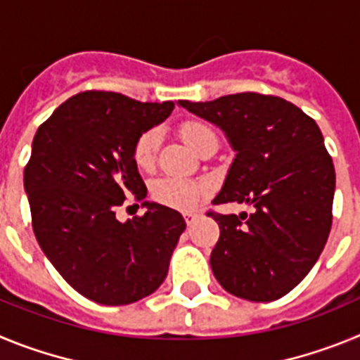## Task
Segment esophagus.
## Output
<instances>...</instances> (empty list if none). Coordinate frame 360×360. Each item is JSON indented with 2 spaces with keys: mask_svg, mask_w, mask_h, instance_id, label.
I'll use <instances>...</instances> for the list:
<instances>
[{
  "mask_svg": "<svg viewBox=\"0 0 360 360\" xmlns=\"http://www.w3.org/2000/svg\"><path fill=\"white\" fill-rule=\"evenodd\" d=\"M184 218H186V224L187 225H193L196 221V219L200 218V212H195V211H187L184 212Z\"/></svg>",
  "mask_w": 360,
  "mask_h": 360,
  "instance_id": "esophagus-1",
  "label": "esophagus"
}]
</instances>
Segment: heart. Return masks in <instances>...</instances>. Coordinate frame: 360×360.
Returning a JSON list of instances; mask_svg holds the SVG:
<instances>
[{"label":"heart","instance_id":"obj_1","mask_svg":"<svg viewBox=\"0 0 360 360\" xmlns=\"http://www.w3.org/2000/svg\"><path fill=\"white\" fill-rule=\"evenodd\" d=\"M182 139L191 149L198 151L203 142L216 136L209 126L200 122H187L182 126ZM158 142H160V133L158 129H148L142 133L135 142L133 148V160H135L139 169H151L155 164V155H157ZM211 186L202 180H189V178L180 176H164L158 178L151 184V196L162 205H167L178 211H191L200 203L203 196L209 195Z\"/></svg>","mask_w":360,"mask_h":360}]
</instances>
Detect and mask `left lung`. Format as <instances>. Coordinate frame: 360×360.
<instances>
[{"label": "left lung", "instance_id": "left-lung-1", "mask_svg": "<svg viewBox=\"0 0 360 360\" xmlns=\"http://www.w3.org/2000/svg\"><path fill=\"white\" fill-rule=\"evenodd\" d=\"M178 104L218 126L236 153L212 203L254 207L209 212L219 225L212 274L247 301L283 297L316 265L332 227L335 169L319 126L285 98L252 91Z\"/></svg>", "mask_w": 360, "mask_h": 360}]
</instances>
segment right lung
Wrapping results in <instances>:
<instances>
[{
    "mask_svg": "<svg viewBox=\"0 0 360 360\" xmlns=\"http://www.w3.org/2000/svg\"><path fill=\"white\" fill-rule=\"evenodd\" d=\"M173 110L169 101L84 91L34 136L23 182L37 243L70 287L98 304H129L157 290L186 231L180 212L146 200L133 160L136 139ZM129 195L148 211L122 224L115 209Z\"/></svg>",
    "mask_w": 360,
    "mask_h": 360,
    "instance_id": "1",
    "label": "right lung"
}]
</instances>
